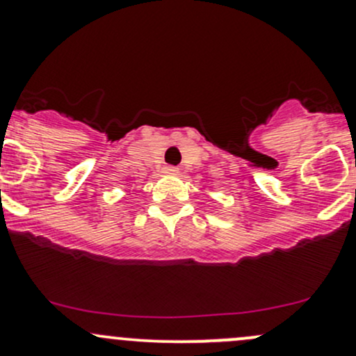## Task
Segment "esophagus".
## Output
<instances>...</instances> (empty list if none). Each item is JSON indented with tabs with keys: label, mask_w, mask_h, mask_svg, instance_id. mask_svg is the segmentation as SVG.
Returning a JSON list of instances; mask_svg holds the SVG:
<instances>
[{
	"label": "esophagus",
	"mask_w": 356,
	"mask_h": 356,
	"mask_svg": "<svg viewBox=\"0 0 356 356\" xmlns=\"http://www.w3.org/2000/svg\"><path fill=\"white\" fill-rule=\"evenodd\" d=\"M164 174H177L179 169L175 165H164Z\"/></svg>",
	"instance_id": "34e87169"
}]
</instances>
